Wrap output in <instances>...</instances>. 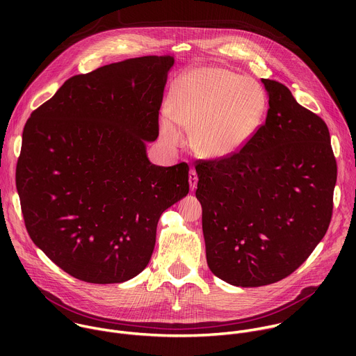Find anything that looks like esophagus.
Here are the masks:
<instances>
[{
	"mask_svg": "<svg viewBox=\"0 0 356 356\" xmlns=\"http://www.w3.org/2000/svg\"><path fill=\"white\" fill-rule=\"evenodd\" d=\"M188 181H190V188H191V190H195L197 181H198V177H197L195 170H190V173H188Z\"/></svg>",
	"mask_w": 356,
	"mask_h": 356,
	"instance_id": "obj_1",
	"label": "esophagus"
}]
</instances>
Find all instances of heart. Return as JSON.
<instances>
[{"label": "heart", "instance_id": "b5f03b06", "mask_svg": "<svg viewBox=\"0 0 356 356\" xmlns=\"http://www.w3.org/2000/svg\"><path fill=\"white\" fill-rule=\"evenodd\" d=\"M266 111L261 86L246 76L217 66L195 67L179 77L169 97V115L159 120L162 139L183 142L179 124L191 132L201 156L229 158L255 136Z\"/></svg>", "mask_w": 356, "mask_h": 356}]
</instances>
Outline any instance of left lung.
Returning a JSON list of instances; mask_svg holds the SVG:
<instances>
[{
  "label": "left lung",
  "mask_w": 356,
  "mask_h": 356,
  "mask_svg": "<svg viewBox=\"0 0 356 356\" xmlns=\"http://www.w3.org/2000/svg\"><path fill=\"white\" fill-rule=\"evenodd\" d=\"M265 124L238 154L195 166L210 270L239 287L291 275L324 238L337 162L325 122L262 79Z\"/></svg>",
  "instance_id": "8db88e82"
}]
</instances>
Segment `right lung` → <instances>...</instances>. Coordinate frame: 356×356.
Instances as JSON below:
<instances>
[{"instance_id": "1", "label": "right lung", "mask_w": 356, "mask_h": 356, "mask_svg": "<svg viewBox=\"0 0 356 356\" xmlns=\"http://www.w3.org/2000/svg\"><path fill=\"white\" fill-rule=\"evenodd\" d=\"M175 58L79 74L26 121L17 190L33 243L70 276L122 283L149 264L158 221L188 193V166L152 163Z\"/></svg>"}]
</instances>
